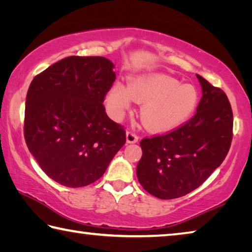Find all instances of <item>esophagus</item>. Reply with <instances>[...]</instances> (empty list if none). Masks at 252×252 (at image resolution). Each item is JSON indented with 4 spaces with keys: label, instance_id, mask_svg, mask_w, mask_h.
Wrapping results in <instances>:
<instances>
[{
    "label": "esophagus",
    "instance_id": "esophagus-1",
    "mask_svg": "<svg viewBox=\"0 0 252 252\" xmlns=\"http://www.w3.org/2000/svg\"><path fill=\"white\" fill-rule=\"evenodd\" d=\"M139 136L135 134V132L133 131H126V142L127 143H135L138 142Z\"/></svg>",
    "mask_w": 252,
    "mask_h": 252
}]
</instances>
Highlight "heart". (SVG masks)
Returning <instances> with one entry per match:
<instances>
[{
    "mask_svg": "<svg viewBox=\"0 0 252 252\" xmlns=\"http://www.w3.org/2000/svg\"><path fill=\"white\" fill-rule=\"evenodd\" d=\"M133 100L144 102L141 119L148 129L167 131L180 126L198 104L197 89L165 74H148L131 81L129 87L116 82L108 93V106L113 116H120Z\"/></svg>",
    "mask_w": 252,
    "mask_h": 252,
    "instance_id": "b5f03b06",
    "label": "heart"
}]
</instances>
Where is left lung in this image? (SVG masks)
Segmentation results:
<instances>
[{
    "mask_svg": "<svg viewBox=\"0 0 252 252\" xmlns=\"http://www.w3.org/2000/svg\"><path fill=\"white\" fill-rule=\"evenodd\" d=\"M202 97L194 116L163 134L140 141L136 177L143 189L162 200L199 188L222 163L232 141L233 114L228 96L197 74Z\"/></svg>",
    "mask_w": 252,
    "mask_h": 252,
    "instance_id": "left-lung-1",
    "label": "left lung"
}]
</instances>
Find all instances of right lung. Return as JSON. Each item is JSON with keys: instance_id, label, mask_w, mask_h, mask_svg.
I'll return each mask as SVG.
<instances>
[{"instance_id": "add662e5", "label": "right lung", "mask_w": 252, "mask_h": 252, "mask_svg": "<svg viewBox=\"0 0 252 252\" xmlns=\"http://www.w3.org/2000/svg\"><path fill=\"white\" fill-rule=\"evenodd\" d=\"M103 57H67L34 76L25 101L24 139L41 169L65 187L103 176L126 141L102 104L116 73Z\"/></svg>"}]
</instances>
